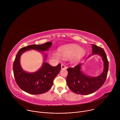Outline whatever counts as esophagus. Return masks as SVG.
<instances>
[{
    "label": "esophagus",
    "instance_id": "obj_1",
    "mask_svg": "<svg viewBox=\"0 0 120 120\" xmlns=\"http://www.w3.org/2000/svg\"><path fill=\"white\" fill-rule=\"evenodd\" d=\"M61 68H62V69H66V67L65 65H64V64H61Z\"/></svg>",
    "mask_w": 120,
    "mask_h": 120
}]
</instances>
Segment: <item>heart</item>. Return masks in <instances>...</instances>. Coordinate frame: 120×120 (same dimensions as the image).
<instances>
[{
    "instance_id": "1",
    "label": "heart",
    "mask_w": 120,
    "mask_h": 120,
    "mask_svg": "<svg viewBox=\"0 0 120 120\" xmlns=\"http://www.w3.org/2000/svg\"><path fill=\"white\" fill-rule=\"evenodd\" d=\"M86 51L84 48L79 45L71 44L60 47L58 49V53H52V57L56 60H59L60 57L64 59L70 58L72 64L79 62L86 54Z\"/></svg>"
}]
</instances>
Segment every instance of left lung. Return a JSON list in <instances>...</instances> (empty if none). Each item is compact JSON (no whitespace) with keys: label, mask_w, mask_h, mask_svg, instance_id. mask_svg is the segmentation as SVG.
<instances>
[{"label":"left lung","mask_w":120,"mask_h":120,"mask_svg":"<svg viewBox=\"0 0 120 120\" xmlns=\"http://www.w3.org/2000/svg\"><path fill=\"white\" fill-rule=\"evenodd\" d=\"M92 54L89 56L98 55L104 62V70L101 74L97 76H91L85 74L82 70V63L74 68L67 69L68 75L66 82L69 88L75 93L81 95H87L98 90L105 83L108 71L109 63L104 50L92 44Z\"/></svg>","instance_id":"obj_1"}]
</instances>
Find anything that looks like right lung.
<instances>
[{
	"label": "right lung",
	"mask_w": 120,
	"mask_h": 120,
	"mask_svg": "<svg viewBox=\"0 0 120 120\" xmlns=\"http://www.w3.org/2000/svg\"><path fill=\"white\" fill-rule=\"evenodd\" d=\"M52 42L42 45H32L21 48L17 53L13 64V72L15 82L23 91L32 94H39L49 90L53 84V81L60 72L61 66L58 64L52 66L45 62L47 55L43 52L49 50ZM35 49L44 55L42 66L37 71L29 73L23 70L20 63L22 54L27 50Z\"/></svg>",
	"instance_id": "1"
}]
</instances>
